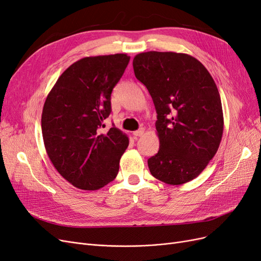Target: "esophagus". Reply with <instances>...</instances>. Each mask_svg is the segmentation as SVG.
Segmentation results:
<instances>
[{
    "label": "esophagus",
    "instance_id": "esophagus-1",
    "mask_svg": "<svg viewBox=\"0 0 261 261\" xmlns=\"http://www.w3.org/2000/svg\"><path fill=\"white\" fill-rule=\"evenodd\" d=\"M145 133V129L144 128H139L138 130H135V132H133V135L135 136V137H139V136H141L143 135V134Z\"/></svg>",
    "mask_w": 261,
    "mask_h": 261
}]
</instances>
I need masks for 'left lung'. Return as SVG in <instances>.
Listing matches in <instances>:
<instances>
[{
    "mask_svg": "<svg viewBox=\"0 0 261 261\" xmlns=\"http://www.w3.org/2000/svg\"><path fill=\"white\" fill-rule=\"evenodd\" d=\"M133 67L156 111L160 148L148 159L150 173L170 185L187 183L207 167L222 138L217 85L207 68L185 53H139Z\"/></svg>",
    "mask_w": 261,
    "mask_h": 261,
    "instance_id": "obj_1",
    "label": "left lung"
}]
</instances>
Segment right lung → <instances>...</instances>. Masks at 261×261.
Wrapping results in <instances>:
<instances>
[{"instance_id":"obj_1","label":"right lung","mask_w":261,"mask_h":261,"mask_svg":"<svg viewBox=\"0 0 261 261\" xmlns=\"http://www.w3.org/2000/svg\"><path fill=\"white\" fill-rule=\"evenodd\" d=\"M127 54L99 55L75 62L45 99L41 128L54 168L70 184L96 191L112 181L128 137L103 121L111 113V93L127 67Z\"/></svg>"}]
</instances>
